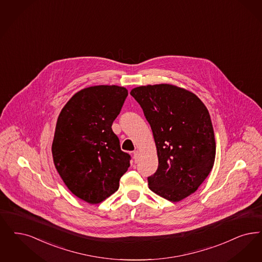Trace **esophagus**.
Masks as SVG:
<instances>
[{"mask_svg":"<svg viewBox=\"0 0 262 262\" xmlns=\"http://www.w3.org/2000/svg\"><path fill=\"white\" fill-rule=\"evenodd\" d=\"M134 159H135V162L137 163L138 162V160H139V152L136 150V151H134Z\"/></svg>","mask_w":262,"mask_h":262,"instance_id":"1","label":"esophagus"}]
</instances>
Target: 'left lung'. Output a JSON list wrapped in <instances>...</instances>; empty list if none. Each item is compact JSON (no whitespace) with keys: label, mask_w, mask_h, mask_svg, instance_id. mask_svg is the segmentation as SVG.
I'll use <instances>...</instances> for the list:
<instances>
[{"label":"left lung","mask_w":262,"mask_h":262,"mask_svg":"<svg viewBox=\"0 0 262 262\" xmlns=\"http://www.w3.org/2000/svg\"><path fill=\"white\" fill-rule=\"evenodd\" d=\"M130 94L141 106L157 148L150 190L170 202L194 193L209 176L215 139L207 107L196 94L169 84L140 85Z\"/></svg>","instance_id":"1"}]
</instances>
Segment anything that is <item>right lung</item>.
Listing matches in <instances>:
<instances>
[{
    "label": "right lung",
    "mask_w": 262,
    "mask_h": 262,
    "mask_svg": "<svg viewBox=\"0 0 262 262\" xmlns=\"http://www.w3.org/2000/svg\"><path fill=\"white\" fill-rule=\"evenodd\" d=\"M127 90L94 85L79 91L58 116L52 153L60 178L75 196L99 204L119 188L130 156L121 150L112 124Z\"/></svg>",
    "instance_id": "obj_1"
}]
</instances>
